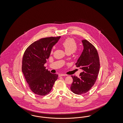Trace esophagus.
Returning <instances> with one entry per match:
<instances>
[{"label":"esophagus","mask_w":123,"mask_h":123,"mask_svg":"<svg viewBox=\"0 0 123 123\" xmlns=\"http://www.w3.org/2000/svg\"><path fill=\"white\" fill-rule=\"evenodd\" d=\"M67 76L66 75L64 74H60L59 75V77H62V76Z\"/></svg>","instance_id":"obj_1"}]
</instances>
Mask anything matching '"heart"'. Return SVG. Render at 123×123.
<instances>
[{"label": "heart", "instance_id": "b5f03b06", "mask_svg": "<svg viewBox=\"0 0 123 123\" xmlns=\"http://www.w3.org/2000/svg\"><path fill=\"white\" fill-rule=\"evenodd\" d=\"M62 45L66 53L72 54L77 49V44L73 38H68L62 42Z\"/></svg>", "mask_w": 123, "mask_h": 123}]
</instances>
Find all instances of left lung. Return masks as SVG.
I'll return each mask as SVG.
<instances>
[{"mask_svg": "<svg viewBox=\"0 0 123 123\" xmlns=\"http://www.w3.org/2000/svg\"><path fill=\"white\" fill-rule=\"evenodd\" d=\"M83 49L75 63L82 72L80 77L71 76L73 82L70 89L75 94L81 95L87 92L95 84L100 69V61L96 48L86 40L82 41Z\"/></svg>", "mask_w": 123, "mask_h": 123, "instance_id": "left-lung-1", "label": "left lung"}]
</instances>
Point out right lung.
Instances as JSON below:
<instances>
[{"mask_svg":"<svg viewBox=\"0 0 123 123\" xmlns=\"http://www.w3.org/2000/svg\"><path fill=\"white\" fill-rule=\"evenodd\" d=\"M60 37L42 38L30 45L24 53L22 72L32 92L45 96L51 90L58 75L46 69L44 64L50 55L52 47Z\"/></svg>","mask_w":123,"mask_h":123,"instance_id":"obj_1","label":"right lung"}]
</instances>
